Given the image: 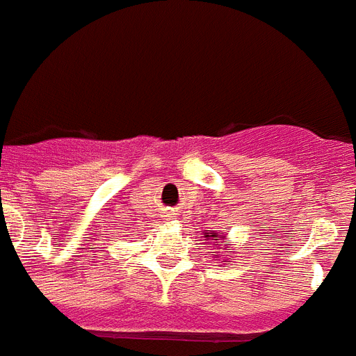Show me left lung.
Instances as JSON below:
<instances>
[{"instance_id":"left-lung-1","label":"left lung","mask_w":356,"mask_h":356,"mask_svg":"<svg viewBox=\"0 0 356 356\" xmlns=\"http://www.w3.org/2000/svg\"><path fill=\"white\" fill-rule=\"evenodd\" d=\"M204 245H213L214 249L216 248H222V245H224V251L227 252V257H231V254H234V249L231 248V245H233V243H231V240H229V238H225L224 234L222 233H214V231H211V233H204ZM229 260H233V257L229 258Z\"/></svg>"}]
</instances>
